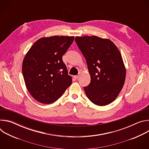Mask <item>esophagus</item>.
I'll return each instance as SVG.
<instances>
[{"label": "esophagus", "instance_id": "obj_1", "mask_svg": "<svg viewBox=\"0 0 149 149\" xmlns=\"http://www.w3.org/2000/svg\"><path fill=\"white\" fill-rule=\"evenodd\" d=\"M79 75H75V76H74V78L76 79H78V78H79Z\"/></svg>", "mask_w": 149, "mask_h": 149}]
</instances>
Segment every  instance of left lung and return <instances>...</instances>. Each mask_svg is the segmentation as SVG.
Returning a JSON list of instances; mask_svg holds the SVG:
<instances>
[{
	"label": "left lung",
	"instance_id": "1",
	"mask_svg": "<svg viewBox=\"0 0 149 149\" xmlns=\"http://www.w3.org/2000/svg\"><path fill=\"white\" fill-rule=\"evenodd\" d=\"M79 50L85 57L91 82L84 89L88 99L100 106L112 102L121 91L125 68L121 54L112 41L96 36H77Z\"/></svg>",
	"mask_w": 149,
	"mask_h": 149
}]
</instances>
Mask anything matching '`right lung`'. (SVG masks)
<instances>
[{
    "instance_id": "1",
    "label": "right lung",
    "mask_w": 149,
    "mask_h": 149,
    "mask_svg": "<svg viewBox=\"0 0 149 149\" xmlns=\"http://www.w3.org/2000/svg\"><path fill=\"white\" fill-rule=\"evenodd\" d=\"M74 36H54L35 42L24 58L22 73L26 87L38 101L51 104L60 98L72 83L62 56Z\"/></svg>"
}]
</instances>
